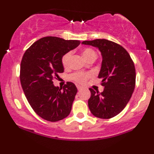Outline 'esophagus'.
Listing matches in <instances>:
<instances>
[{
    "mask_svg": "<svg viewBox=\"0 0 154 154\" xmlns=\"http://www.w3.org/2000/svg\"><path fill=\"white\" fill-rule=\"evenodd\" d=\"M77 89H78V90H79L82 88V87L80 86V85H77Z\"/></svg>",
    "mask_w": 154,
    "mask_h": 154,
    "instance_id": "esophagus-1",
    "label": "esophagus"
}]
</instances>
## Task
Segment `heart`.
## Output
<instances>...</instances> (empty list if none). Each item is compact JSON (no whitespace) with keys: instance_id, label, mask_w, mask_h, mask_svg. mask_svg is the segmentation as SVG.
Listing matches in <instances>:
<instances>
[{"instance_id":"b5f03b06","label":"heart","mask_w":154,"mask_h":154,"mask_svg":"<svg viewBox=\"0 0 154 154\" xmlns=\"http://www.w3.org/2000/svg\"><path fill=\"white\" fill-rule=\"evenodd\" d=\"M82 56L84 57V58L86 59L87 61H88L89 59L92 58H96V52L94 51L93 49H90V48H85L82 51ZM72 53L69 51V52H66L65 54H64V56L62 57V65L64 66V67H66L68 65H69V59L70 57H71ZM91 76V74L89 73V72H75V73H73L72 75L70 76V78H71L72 80H74L76 82L78 83H84L86 79L90 77Z\"/></svg>"}]
</instances>
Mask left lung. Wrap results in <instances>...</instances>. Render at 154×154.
Listing matches in <instances>:
<instances>
[{
    "label": "left lung",
    "instance_id": "8db88e82",
    "mask_svg": "<svg viewBox=\"0 0 154 154\" xmlns=\"http://www.w3.org/2000/svg\"><path fill=\"white\" fill-rule=\"evenodd\" d=\"M82 44L97 48L103 58L98 78L105 88L102 92L89 89L90 112L103 119L113 118L125 108L132 96L136 85L134 63L126 50L111 41L103 38Z\"/></svg>",
    "mask_w": 154,
    "mask_h": 154
}]
</instances>
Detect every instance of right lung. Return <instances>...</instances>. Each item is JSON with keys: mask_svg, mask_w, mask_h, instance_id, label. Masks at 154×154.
<instances>
[{"mask_svg": "<svg viewBox=\"0 0 154 154\" xmlns=\"http://www.w3.org/2000/svg\"><path fill=\"white\" fill-rule=\"evenodd\" d=\"M79 44L78 40L47 36L34 42L24 53L20 69L22 89L34 112L44 120L59 121L71 112L77 92L75 85L67 82L62 89L55 87L52 80L64 72V54Z\"/></svg>", "mask_w": 154, "mask_h": 154, "instance_id": "obj_1", "label": "right lung"}]
</instances>
